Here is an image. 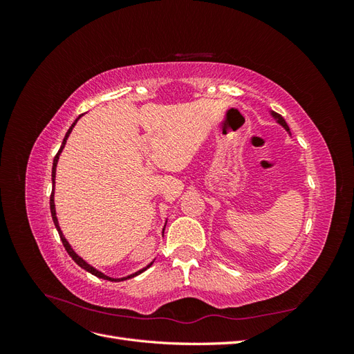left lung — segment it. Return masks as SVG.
Here are the masks:
<instances>
[{"label": "left lung", "mask_w": 354, "mask_h": 354, "mask_svg": "<svg viewBox=\"0 0 354 354\" xmlns=\"http://www.w3.org/2000/svg\"><path fill=\"white\" fill-rule=\"evenodd\" d=\"M276 118H277V122H279V124H282L285 128H286V130L289 131V128H288V125H286V122H285V120H283V118L281 116V115H277V113H273Z\"/></svg>", "instance_id": "left-lung-1"}]
</instances>
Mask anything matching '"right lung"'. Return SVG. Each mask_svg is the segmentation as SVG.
<instances>
[{
	"label": "right lung",
	"mask_w": 354,
	"mask_h": 354,
	"mask_svg": "<svg viewBox=\"0 0 354 354\" xmlns=\"http://www.w3.org/2000/svg\"><path fill=\"white\" fill-rule=\"evenodd\" d=\"M81 116V115H80ZM80 116L77 118V121L80 120ZM77 121H75L73 124H72V127L69 128L68 130V133H66V136H65V138H63V143H62V146H60V149H59V152H57V155L55 156V160H53V169H51V180H53V192H51V195H50V211H51V217H53V221H55V226H56V229H57V232H59V236H60V241H62V243H63V246H65V250L68 251V254L72 257V260L77 263L80 267H82L84 270H87V272H90L91 274H94V276H97V277H100V279H108V281H112V282H121V281H125V279H130V277H134V276H137V274H140V273H143L147 267H151V264H149L146 269H143V270H140V272H136L134 274H130V276H127V277H122V279H112V277H108L106 274H103V273H100L99 270H95L94 267H91L90 264H87L85 263L81 257H78L77 254L73 252V250L71 248V245L68 243V241L65 239V236H63V233H62V230H60V227H59V221H57V217H56V208H55V177H56V165H57V160H59V155H60V152H62V149L65 147V143H66V140H68V137H69V134H71V131H72V128L75 127V124H77Z\"/></svg>",
	"instance_id": "add662e5"
}]
</instances>
